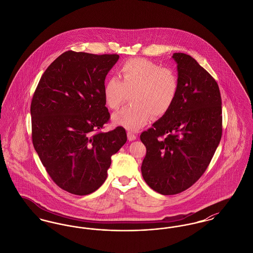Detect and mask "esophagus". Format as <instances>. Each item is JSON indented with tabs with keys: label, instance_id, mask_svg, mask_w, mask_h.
I'll return each instance as SVG.
<instances>
[{
	"label": "esophagus",
	"instance_id": "esophagus-1",
	"mask_svg": "<svg viewBox=\"0 0 253 253\" xmlns=\"http://www.w3.org/2000/svg\"><path fill=\"white\" fill-rule=\"evenodd\" d=\"M127 136H128V139H129L130 141H132V140H135V139H136V134L133 132H131V131H128V132H127Z\"/></svg>",
	"mask_w": 253,
	"mask_h": 253
}]
</instances>
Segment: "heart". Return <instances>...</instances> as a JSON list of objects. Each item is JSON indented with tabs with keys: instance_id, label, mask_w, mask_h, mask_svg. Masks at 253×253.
Returning <instances> with one entry per match:
<instances>
[{
	"instance_id": "obj_1",
	"label": "heart",
	"mask_w": 253,
	"mask_h": 253,
	"mask_svg": "<svg viewBox=\"0 0 253 253\" xmlns=\"http://www.w3.org/2000/svg\"><path fill=\"white\" fill-rule=\"evenodd\" d=\"M120 79L110 78L103 87L105 103L119 110L132 96V105L115 114L112 121L128 130L136 131L152 119L165 116L172 107L179 91L177 73L145 59L126 61Z\"/></svg>"
}]
</instances>
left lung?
Returning a JSON list of instances; mask_svg holds the SVG:
<instances>
[{"label": "left lung", "mask_w": 253, "mask_h": 253, "mask_svg": "<svg viewBox=\"0 0 253 253\" xmlns=\"http://www.w3.org/2000/svg\"><path fill=\"white\" fill-rule=\"evenodd\" d=\"M179 91L168 113L140 134L145 182L163 195L181 193L208 168L222 136V101L215 80L193 57L174 53Z\"/></svg>", "instance_id": "left-lung-1"}]
</instances>
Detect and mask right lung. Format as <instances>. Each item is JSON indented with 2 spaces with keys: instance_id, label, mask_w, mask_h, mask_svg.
<instances>
[{
  "instance_id": "1",
  "label": "right lung",
  "mask_w": 253,
  "mask_h": 253,
  "mask_svg": "<svg viewBox=\"0 0 253 253\" xmlns=\"http://www.w3.org/2000/svg\"><path fill=\"white\" fill-rule=\"evenodd\" d=\"M120 56L66 51L42 76L32 98V141L60 189L94 193L107 178L111 157L127 141L123 127L100 132L110 119L105 78Z\"/></svg>"
}]
</instances>
